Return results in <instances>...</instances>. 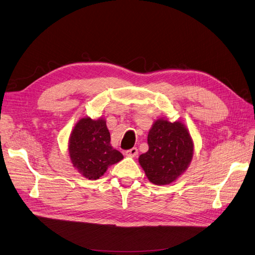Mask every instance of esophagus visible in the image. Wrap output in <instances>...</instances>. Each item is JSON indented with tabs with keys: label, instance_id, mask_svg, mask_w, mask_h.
Segmentation results:
<instances>
[{
	"label": "esophagus",
	"instance_id": "obj_1",
	"mask_svg": "<svg viewBox=\"0 0 255 255\" xmlns=\"http://www.w3.org/2000/svg\"><path fill=\"white\" fill-rule=\"evenodd\" d=\"M125 154L127 155V157L134 158V157H136V155L138 154V152H137V148H136V147H133V148L128 149V150H126V151H125Z\"/></svg>",
	"mask_w": 255,
	"mask_h": 255
}]
</instances>
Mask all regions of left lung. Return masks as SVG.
Wrapping results in <instances>:
<instances>
[{"label":"left lung","instance_id":"obj_1","mask_svg":"<svg viewBox=\"0 0 255 255\" xmlns=\"http://www.w3.org/2000/svg\"><path fill=\"white\" fill-rule=\"evenodd\" d=\"M147 143L148 151L139 155L138 162L151 183L170 184L190 165L194 143L182 123L157 120L149 130Z\"/></svg>","mask_w":255,"mask_h":255}]
</instances>
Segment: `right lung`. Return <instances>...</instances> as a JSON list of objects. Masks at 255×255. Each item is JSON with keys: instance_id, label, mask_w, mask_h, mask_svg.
I'll use <instances>...</instances> for the list:
<instances>
[{"instance_id": "add662e5", "label": "right lung", "mask_w": 255, "mask_h": 255, "mask_svg": "<svg viewBox=\"0 0 255 255\" xmlns=\"http://www.w3.org/2000/svg\"><path fill=\"white\" fill-rule=\"evenodd\" d=\"M110 132L104 119L84 118L77 122L69 139V153L73 166L90 180L102 177L123 154L110 144Z\"/></svg>"}]
</instances>
